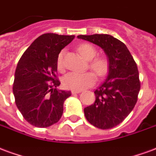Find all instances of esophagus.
<instances>
[{"instance_id": "obj_1", "label": "esophagus", "mask_w": 156, "mask_h": 156, "mask_svg": "<svg viewBox=\"0 0 156 156\" xmlns=\"http://www.w3.org/2000/svg\"><path fill=\"white\" fill-rule=\"evenodd\" d=\"M72 94H78L81 93V90H72Z\"/></svg>"}]
</instances>
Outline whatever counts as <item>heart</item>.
<instances>
[{
	"label": "heart",
	"instance_id": "1",
	"mask_svg": "<svg viewBox=\"0 0 156 156\" xmlns=\"http://www.w3.org/2000/svg\"><path fill=\"white\" fill-rule=\"evenodd\" d=\"M78 51L83 57L89 61V68L93 70L98 77L101 78L107 74L109 68V63L107 58L99 56L94 58L97 55V49L91 44H83L78 47ZM63 55L61 52L58 57V67L63 68ZM96 81L95 75L91 72L78 73L70 72L64 75L63 78V83L67 88L74 90H83L92 86Z\"/></svg>",
	"mask_w": 156,
	"mask_h": 156
}]
</instances>
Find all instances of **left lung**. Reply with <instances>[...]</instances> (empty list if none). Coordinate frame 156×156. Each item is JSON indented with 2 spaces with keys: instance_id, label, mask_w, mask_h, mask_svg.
I'll return each instance as SVG.
<instances>
[{
  "instance_id": "8db88e82",
  "label": "left lung",
  "mask_w": 156,
  "mask_h": 156,
  "mask_svg": "<svg viewBox=\"0 0 156 156\" xmlns=\"http://www.w3.org/2000/svg\"><path fill=\"white\" fill-rule=\"evenodd\" d=\"M103 49L109 63L108 74L95 90L94 103L84 108L86 119L102 130L115 127L131 113L140 88L137 65L127 47L110 34L78 35Z\"/></svg>"
}]
</instances>
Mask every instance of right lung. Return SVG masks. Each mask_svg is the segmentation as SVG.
<instances>
[{
  "instance_id": "add662e5",
  "label": "right lung",
  "mask_w": 156,
  "mask_h": 156,
  "mask_svg": "<svg viewBox=\"0 0 156 156\" xmlns=\"http://www.w3.org/2000/svg\"><path fill=\"white\" fill-rule=\"evenodd\" d=\"M74 35L47 33L31 44L18 62L13 93L23 117L36 127H49L59 121L63 102L71 92L58 89V57Z\"/></svg>"
}]
</instances>
